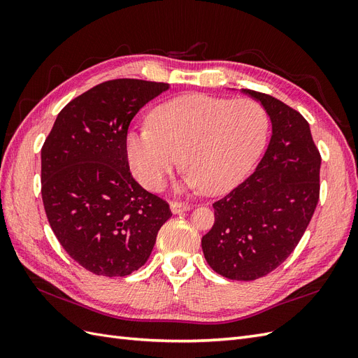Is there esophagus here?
Segmentation results:
<instances>
[{
  "mask_svg": "<svg viewBox=\"0 0 358 358\" xmlns=\"http://www.w3.org/2000/svg\"><path fill=\"white\" fill-rule=\"evenodd\" d=\"M192 208L191 204H188V203H179V201H171L170 203V210L173 212V213H182V212H187V210H189Z\"/></svg>",
  "mask_w": 358,
  "mask_h": 358,
  "instance_id": "34e87169",
  "label": "esophagus"
}]
</instances>
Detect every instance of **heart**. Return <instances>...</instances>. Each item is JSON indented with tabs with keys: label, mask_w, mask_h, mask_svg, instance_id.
Instances as JSON below:
<instances>
[{
	"label": "heart",
	"mask_w": 358,
	"mask_h": 358,
	"mask_svg": "<svg viewBox=\"0 0 358 358\" xmlns=\"http://www.w3.org/2000/svg\"><path fill=\"white\" fill-rule=\"evenodd\" d=\"M150 127L128 131L125 150L136 178L152 191L180 164L188 167L178 191L222 194L241 182L267 138V115L249 99L206 94L176 96L158 106Z\"/></svg>",
	"instance_id": "obj_1"
}]
</instances>
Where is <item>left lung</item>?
<instances>
[{
    "label": "left lung",
    "mask_w": 358,
    "mask_h": 358,
    "mask_svg": "<svg viewBox=\"0 0 358 358\" xmlns=\"http://www.w3.org/2000/svg\"><path fill=\"white\" fill-rule=\"evenodd\" d=\"M241 92L263 107L272 136L252 175L213 203L215 224L201 248L216 273L254 280L282 264L306 231L320 197L321 157L299 112L272 95Z\"/></svg>",
    "instance_id": "1"
}]
</instances>
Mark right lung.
Here are the masks:
<instances>
[{"label": "right lung", "mask_w": 358, "mask_h": 358, "mask_svg": "<svg viewBox=\"0 0 358 358\" xmlns=\"http://www.w3.org/2000/svg\"><path fill=\"white\" fill-rule=\"evenodd\" d=\"M169 83L116 79L94 86L57 116L41 148V197L67 254L90 272L127 276L142 267L170 216L169 204L129 173L131 119Z\"/></svg>", "instance_id": "add662e5"}]
</instances>
